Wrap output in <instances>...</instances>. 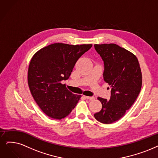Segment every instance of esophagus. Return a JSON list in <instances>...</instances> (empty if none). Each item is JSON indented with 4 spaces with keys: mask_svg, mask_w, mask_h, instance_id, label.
<instances>
[{
    "mask_svg": "<svg viewBox=\"0 0 158 158\" xmlns=\"http://www.w3.org/2000/svg\"><path fill=\"white\" fill-rule=\"evenodd\" d=\"M84 97L86 98V99H88L89 100H94L95 99V98H94V97H88V96H84Z\"/></svg>",
    "mask_w": 158,
    "mask_h": 158,
    "instance_id": "34e87169",
    "label": "esophagus"
}]
</instances>
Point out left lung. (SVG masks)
I'll return each instance as SVG.
<instances>
[{"label": "left lung", "instance_id": "8db88e82", "mask_svg": "<svg viewBox=\"0 0 158 158\" xmlns=\"http://www.w3.org/2000/svg\"><path fill=\"white\" fill-rule=\"evenodd\" d=\"M104 62V80L111 90L107 100L98 97L101 110L94 115L99 122L111 124L123 117L133 105L141 89L142 73L136 56L115 43L94 44Z\"/></svg>", "mask_w": 158, "mask_h": 158}]
</instances>
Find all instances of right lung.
<instances>
[{"label":"right lung","mask_w":158,"mask_h":158,"mask_svg":"<svg viewBox=\"0 0 158 158\" xmlns=\"http://www.w3.org/2000/svg\"><path fill=\"white\" fill-rule=\"evenodd\" d=\"M92 44L72 45L56 43L34 54L28 70V84L37 104L55 119L67 117L81 96L69 91L61 81L69 79L78 60Z\"/></svg>","instance_id":"add662e5"}]
</instances>
